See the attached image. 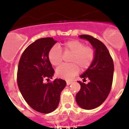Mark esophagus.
Listing matches in <instances>:
<instances>
[{
  "label": "esophagus",
  "instance_id": "1",
  "mask_svg": "<svg viewBox=\"0 0 129 129\" xmlns=\"http://www.w3.org/2000/svg\"><path fill=\"white\" fill-rule=\"evenodd\" d=\"M66 82H67V85H70V84H72V81H71V80H67V81H66Z\"/></svg>",
  "mask_w": 129,
  "mask_h": 129
}]
</instances>
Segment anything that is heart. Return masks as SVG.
I'll list each match as a JSON object with an SVG mask.
<instances>
[{
    "mask_svg": "<svg viewBox=\"0 0 129 129\" xmlns=\"http://www.w3.org/2000/svg\"><path fill=\"white\" fill-rule=\"evenodd\" d=\"M64 53L72 54L70 64H63L56 69L57 76L62 79H72L79 72V68L82 71L89 69L93 62L95 57V51L92 47L85 45L83 42L71 40L62 44ZM48 57L52 65L58 66L63 59V53L57 45H54L50 49Z\"/></svg>",
    "mask_w": 129,
    "mask_h": 129,
    "instance_id": "heart-1",
    "label": "heart"
}]
</instances>
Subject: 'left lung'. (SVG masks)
<instances>
[{
  "label": "left lung",
  "instance_id": "left-lung-1",
  "mask_svg": "<svg viewBox=\"0 0 129 129\" xmlns=\"http://www.w3.org/2000/svg\"><path fill=\"white\" fill-rule=\"evenodd\" d=\"M87 40L95 51V60L90 67L80 77L89 79L87 84L78 81L80 90L75 100L81 108L91 110L100 106L105 101L111 90L114 75V62L106 46L99 40L89 35L79 36Z\"/></svg>",
  "mask_w": 129,
  "mask_h": 129
}]
</instances>
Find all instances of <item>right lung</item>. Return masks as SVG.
Here are the masks:
<instances>
[{"mask_svg": "<svg viewBox=\"0 0 129 129\" xmlns=\"http://www.w3.org/2000/svg\"><path fill=\"white\" fill-rule=\"evenodd\" d=\"M57 41L51 37L36 40L30 44L20 57L17 70V85L25 101L34 110L49 114L56 109L66 82L52 79L54 70L48 57Z\"/></svg>", "mask_w": 129, "mask_h": 129, "instance_id": "1", "label": "right lung"}]
</instances>
